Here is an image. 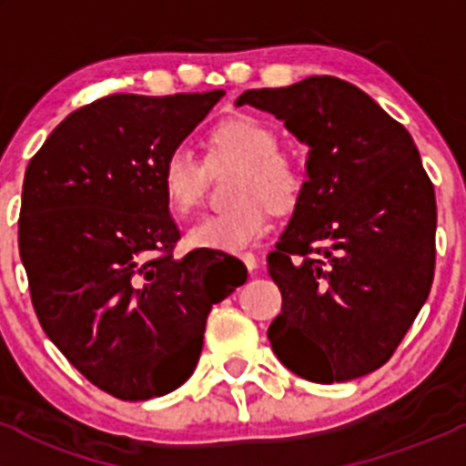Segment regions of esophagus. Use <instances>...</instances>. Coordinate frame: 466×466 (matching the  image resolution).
I'll return each instance as SVG.
<instances>
[{
	"label": "esophagus",
	"mask_w": 466,
	"mask_h": 466,
	"mask_svg": "<svg viewBox=\"0 0 466 466\" xmlns=\"http://www.w3.org/2000/svg\"><path fill=\"white\" fill-rule=\"evenodd\" d=\"M241 261L246 263V268L248 270H257V266H259V259H257L255 255H252V252H246V255H241Z\"/></svg>",
	"instance_id": "obj_1"
}]
</instances>
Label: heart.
Instances as JSON below:
<instances>
[{"label": "heart", "mask_w": 466, "mask_h": 466, "mask_svg": "<svg viewBox=\"0 0 466 466\" xmlns=\"http://www.w3.org/2000/svg\"><path fill=\"white\" fill-rule=\"evenodd\" d=\"M207 163L241 164V171L232 191L237 207L205 216L187 232V243L200 250H246L263 237L270 211L290 214L307 191V171L299 159L281 153L277 130L259 116L234 115L207 133V162L185 144L168 150L162 159L159 185L167 205L177 216H189L203 203L209 180Z\"/></svg>", "instance_id": "obj_1"}]
</instances>
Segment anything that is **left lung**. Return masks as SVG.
<instances>
[{"mask_svg":"<svg viewBox=\"0 0 466 466\" xmlns=\"http://www.w3.org/2000/svg\"><path fill=\"white\" fill-rule=\"evenodd\" d=\"M237 106L270 112L309 146L307 191L268 255L281 290L272 351L313 383L365 377L388 363L433 284L437 207L420 150L336 76L248 89Z\"/></svg>","mask_w":466,"mask_h":466,"instance_id":"1","label":"left lung"}]
</instances>
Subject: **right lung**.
Returning <instances> with one entry per match:
<instances>
[{"mask_svg":"<svg viewBox=\"0 0 466 466\" xmlns=\"http://www.w3.org/2000/svg\"><path fill=\"white\" fill-rule=\"evenodd\" d=\"M223 94H110L60 121L26 167L20 257L37 320L124 401L180 388L211 307L248 279L218 250L173 257L180 229L159 185L162 159Z\"/></svg>","mask_w":466,"mask_h":466,"instance_id":"right-lung-1","label":"right lung"}]
</instances>
